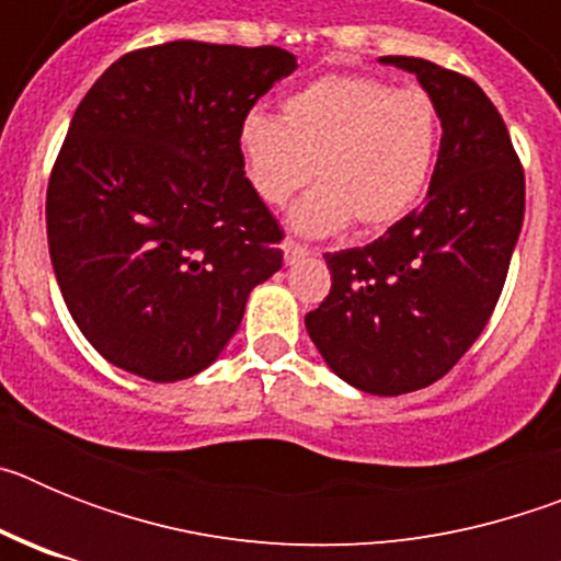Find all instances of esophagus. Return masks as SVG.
I'll return each mask as SVG.
<instances>
[{
    "instance_id": "1",
    "label": "esophagus",
    "mask_w": 561,
    "mask_h": 561,
    "mask_svg": "<svg viewBox=\"0 0 561 561\" xmlns=\"http://www.w3.org/2000/svg\"><path fill=\"white\" fill-rule=\"evenodd\" d=\"M309 247L300 244V241H295V238H286L284 241V261L286 264H295V261H300L304 255H309Z\"/></svg>"
}]
</instances>
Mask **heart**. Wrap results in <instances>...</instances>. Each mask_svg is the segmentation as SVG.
<instances>
[{"mask_svg":"<svg viewBox=\"0 0 561 561\" xmlns=\"http://www.w3.org/2000/svg\"><path fill=\"white\" fill-rule=\"evenodd\" d=\"M440 112L427 89L370 76H323L280 103V121L252 112L238 148L261 202L280 207L314 182L295 210L306 232L351 225L359 236L401 221L427 191L440 148Z\"/></svg>","mask_w":561,"mask_h":561,"instance_id":"obj_1","label":"heart"}]
</instances>
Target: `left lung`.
<instances>
[{
	"label": "left lung",
	"instance_id": "8db88e82",
	"mask_svg": "<svg viewBox=\"0 0 561 561\" xmlns=\"http://www.w3.org/2000/svg\"><path fill=\"white\" fill-rule=\"evenodd\" d=\"M381 61L413 72L438 103L427 202L370 244L325 255L331 291L306 329L340 379L401 396L447 376L489 323L523 227L525 171L472 78L413 56Z\"/></svg>",
	"mask_w": 561,
	"mask_h": 561
}]
</instances>
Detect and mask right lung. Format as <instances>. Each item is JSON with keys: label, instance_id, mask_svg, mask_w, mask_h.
<instances>
[{"label": "right lung", "instance_id": "1", "mask_svg": "<svg viewBox=\"0 0 561 561\" xmlns=\"http://www.w3.org/2000/svg\"><path fill=\"white\" fill-rule=\"evenodd\" d=\"M280 47L131 49L78 103L47 185L64 304L92 348L151 381L205 370L284 230L244 176L241 123L295 72Z\"/></svg>", "mask_w": 561, "mask_h": 561}]
</instances>
